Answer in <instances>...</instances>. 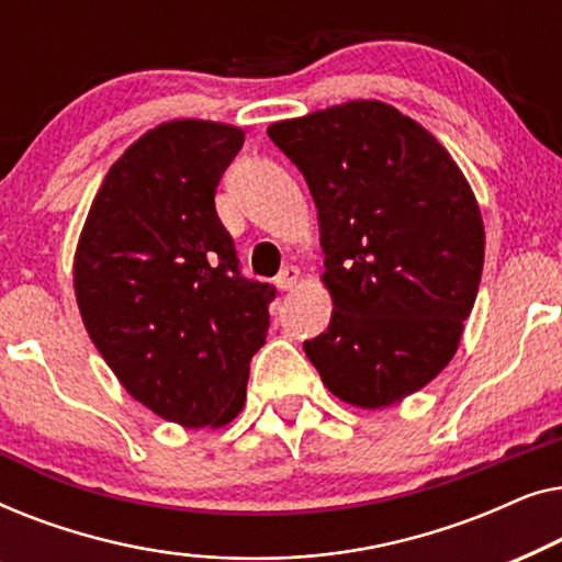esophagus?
I'll use <instances>...</instances> for the list:
<instances>
[{"mask_svg":"<svg viewBox=\"0 0 562 562\" xmlns=\"http://www.w3.org/2000/svg\"><path fill=\"white\" fill-rule=\"evenodd\" d=\"M299 279H302V271H299L296 266H286V268H281L279 276H276V283H279L281 291H291V289H296Z\"/></svg>","mask_w":562,"mask_h":562,"instance_id":"esophagus-1","label":"esophagus"}]
</instances>
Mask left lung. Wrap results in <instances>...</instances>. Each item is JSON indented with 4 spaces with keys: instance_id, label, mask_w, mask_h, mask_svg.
Instances as JSON below:
<instances>
[{
    "instance_id": "left-lung-1",
    "label": "left lung",
    "mask_w": 562,
    "mask_h": 562,
    "mask_svg": "<svg viewBox=\"0 0 562 562\" xmlns=\"http://www.w3.org/2000/svg\"><path fill=\"white\" fill-rule=\"evenodd\" d=\"M317 204L333 317L304 342L345 404L381 409L456 356L486 233L471 183L437 137L379 99L268 127Z\"/></svg>"
}]
</instances>
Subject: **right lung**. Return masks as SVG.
Segmentation results:
<instances>
[{
  "mask_svg": "<svg viewBox=\"0 0 562 562\" xmlns=\"http://www.w3.org/2000/svg\"><path fill=\"white\" fill-rule=\"evenodd\" d=\"M245 133L171 120L106 171L74 256L83 327L135 402L176 425L240 414L266 342L271 283L243 279L214 191Z\"/></svg>",
  "mask_w": 562,
  "mask_h": 562,
  "instance_id": "obj_1",
  "label": "right lung"
}]
</instances>
